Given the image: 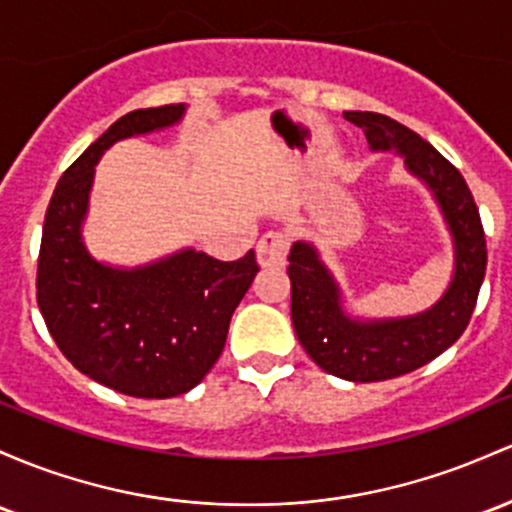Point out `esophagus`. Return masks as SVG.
<instances>
[{"mask_svg": "<svg viewBox=\"0 0 512 512\" xmlns=\"http://www.w3.org/2000/svg\"><path fill=\"white\" fill-rule=\"evenodd\" d=\"M289 252V235L282 230H269L257 243V262L262 267H282Z\"/></svg>", "mask_w": 512, "mask_h": 512, "instance_id": "34e87169", "label": "esophagus"}]
</instances>
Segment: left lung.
Returning <instances> with one entry per match:
<instances>
[{
  "mask_svg": "<svg viewBox=\"0 0 512 512\" xmlns=\"http://www.w3.org/2000/svg\"><path fill=\"white\" fill-rule=\"evenodd\" d=\"M372 150H396L408 172L428 184L454 243V277L445 296L418 316L359 320L342 311V296L311 243L289 252L291 320L308 357L347 381H384L413 372L459 340L469 325L486 274V235L462 172L403 123L374 111H345Z\"/></svg>",
  "mask_w": 512,
  "mask_h": 512,
  "instance_id": "left-lung-1",
  "label": "left lung"
}]
</instances>
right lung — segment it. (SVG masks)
Returning <instances> with one entry per match:
<instances>
[{
	"label": "right lung",
	"mask_w": 512,
	"mask_h": 512,
	"mask_svg": "<svg viewBox=\"0 0 512 512\" xmlns=\"http://www.w3.org/2000/svg\"><path fill=\"white\" fill-rule=\"evenodd\" d=\"M182 104L111 123L60 177L46 211L36 299L55 345L89 379L136 398L194 389L221 357L230 316L260 272L255 250L235 262L182 250L153 265H101L82 243L94 165L116 140L182 119Z\"/></svg>",
	"instance_id": "add662e5"
}]
</instances>
